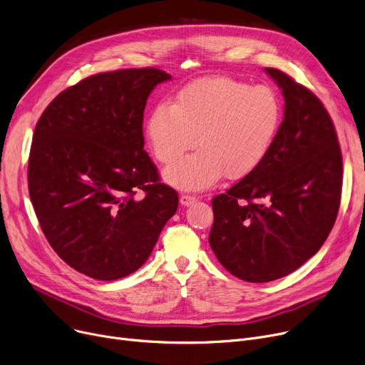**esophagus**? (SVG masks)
Returning a JSON list of instances; mask_svg holds the SVG:
<instances>
[{
	"label": "esophagus",
	"instance_id": "1",
	"mask_svg": "<svg viewBox=\"0 0 365 365\" xmlns=\"http://www.w3.org/2000/svg\"><path fill=\"white\" fill-rule=\"evenodd\" d=\"M197 201V197H194V195H189V194H182L180 195V204L182 205H192L194 202Z\"/></svg>",
	"mask_w": 365,
	"mask_h": 365
}]
</instances>
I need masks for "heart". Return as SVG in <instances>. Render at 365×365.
Masks as SVG:
<instances>
[{"label":"heart","instance_id":"b5f03b06","mask_svg":"<svg viewBox=\"0 0 365 365\" xmlns=\"http://www.w3.org/2000/svg\"><path fill=\"white\" fill-rule=\"evenodd\" d=\"M282 120L278 94L266 86L232 78H205L182 88L171 105L160 103L146 121L152 155L175 163L193 145L199 150L164 171L182 190H201L226 179L247 178L266 160Z\"/></svg>","mask_w":365,"mask_h":365}]
</instances>
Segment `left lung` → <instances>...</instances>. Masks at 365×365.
Here are the masks:
<instances>
[{
  "label": "left lung",
  "mask_w": 365,
  "mask_h": 365,
  "mask_svg": "<svg viewBox=\"0 0 365 365\" xmlns=\"http://www.w3.org/2000/svg\"><path fill=\"white\" fill-rule=\"evenodd\" d=\"M282 90L284 120L266 160L213 198L208 242L226 271L248 282L294 272L336 222L343 161L331 117L292 76L264 69Z\"/></svg>",
  "instance_id": "obj_1"
}]
</instances>
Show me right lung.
I'll list each match as a JSON object with an SVG mask.
<instances>
[{"label": "right lung", "instance_id": "right-lung-1", "mask_svg": "<svg viewBox=\"0 0 365 365\" xmlns=\"http://www.w3.org/2000/svg\"><path fill=\"white\" fill-rule=\"evenodd\" d=\"M170 78L157 68L91 75L57 94L35 125V215L53 250L90 278L138 271L176 213L179 195L143 150L142 127L150 91Z\"/></svg>", "mask_w": 365, "mask_h": 365}]
</instances>
